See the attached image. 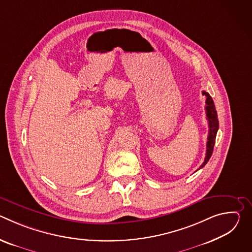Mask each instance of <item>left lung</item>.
<instances>
[{
    "instance_id": "8db88e82",
    "label": "left lung",
    "mask_w": 252,
    "mask_h": 252,
    "mask_svg": "<svg viewBox=\"0 0 252 252\" xmlns=\"http://www.w3.org/2000/svg\"><path fill=\"white\" fill-rule=\"evenodd\" d=\"M202 94L205 95L206 99H205V111H206V117H207V121H208V136H207V142H206V154H205V158L204 161L202 162V164L199 166L198 169L202 168L207 161L209 160L212 152H213V148H214V143H215V137H217V133L219 130V119H218V113L217 110H215V105L213 102V99L211 98V96L209 95L208 93L206 92H202Z\"/></svg>"
}]
</instances>
